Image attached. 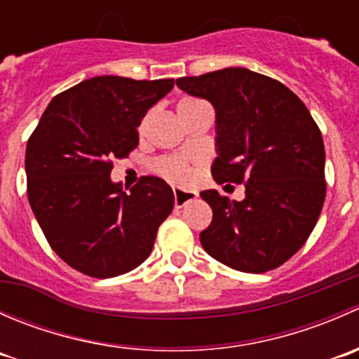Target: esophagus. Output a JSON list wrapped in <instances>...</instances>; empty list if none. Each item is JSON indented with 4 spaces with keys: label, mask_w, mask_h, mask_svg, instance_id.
Masks as SVG:
<instances>
[{
    "label": "esophagus",
    "mask_w": 359,
    "mask_h": 359,
    "mask_svg": "<svg viewBox=\"0 0 359 359\" xmlns=\"http://www.w3.org/2000/svg\"><path fill=\"white\" fill-rule=\"evenodd\" d=\"M196 196L198 193H194V191H184L179 189V187H173V200H175L177 208H182L187 201L194 200Z\"/></svg>",
    "instance_id": "34e87169"
}]
</instances>
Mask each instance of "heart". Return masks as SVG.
I'll list each match as a JSON object with an SVG mask.
<instances>
[{"instance_id": "obj_1", "label": "heart", "mask_w": 359, "mask_h": 359, "mask_svg": "<svg viewBox=\"0 0 359 359\" xmlns=\"http://www.w3.org/2000/svg\"><path fill=\"white\" fill-rule=\"evenodd\" d=\"M198 102L196 99H184L179 106H186V104ZM156 172L166 180L173 184H187L193 179V170H191L189 163L180 156H166L156 161Z\"/></svg>"}]
</instances>
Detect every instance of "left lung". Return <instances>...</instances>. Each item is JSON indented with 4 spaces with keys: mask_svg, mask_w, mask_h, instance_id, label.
Instances as JSON below:
<instances>
[{
    "mask_svg": "<svg viewBox=\"0 0 359 359\" xmlns=\"http://www.w3.org/2000/svg\"><path fill=\"white\" fill-rule=\"evenodd\" d=\"M215 109L217 184H245V200L203 191L212 224L200 241L208 255L243 273L287 262L323 208L325 146L302 100L283 83L245 67L177 79Z\"/></svg>",
    "mask_w": 359,
    "mask_h": 359,
    "instance_id": "1",
    "label": "left lung"
}]
</instances>
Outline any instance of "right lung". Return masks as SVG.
Masks as SVG:
<instances>
[{"label":"right lung","mask_w":359,"mask_h":359,"mask_svg":"<svg viewBox=\"0 0 359 359\" xmlns=\"http://www.w3.org/2000/svg\"><path fill=\"white\" fill-rule=\"evenodd\" d=\"M173 79L97 76L53 97L27 140V198L53 252L83 274L112 278L153 252L173 191L142 177L130 191L112 182L114 158L139 146L140 121Z\"/></svg>","instance_id":"1"}]
</instances>
